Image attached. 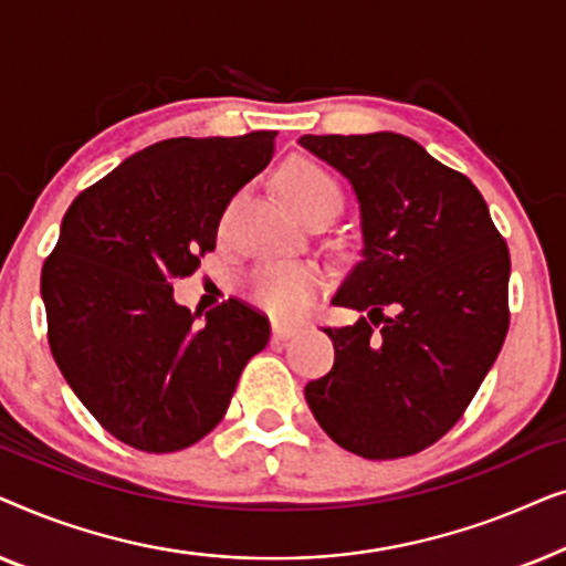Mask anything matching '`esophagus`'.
Listing matches in <instances>:
<instances>
[{
  "label": "esophagus",
  "instance_id": "1",
  "mask_svg": "<svg viewBox=\"0 0 566 566\" xmlns=\"http://www.w3.org/2000/svg\"><path fill=\"white\" fill-rule=\"evenodd\" d=\"M301 332L298 324H285V322H273V339H289Z\"/></svg>",
  "mask_w": 566,
  "mask_h": 566
}]
</instances>
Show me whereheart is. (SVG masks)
I'll return each instance as SVG.
<instances>
[{"instance_id":"heart-1","label":"heart","mask_w":566,"mask_h":566,"mask_svg":"<svg viewBox=\"0 0 566 566\" xmlns=\"http://www.w3.org/2000/svg\"><path fill=\"white\" fill-rule=\"evenodd\" d=\"M277 190L291 211L306 216L314 208H332L339 203V188L327 169L316 161L293 157L277 175ZM324 285L322 268L312 262H275L260 268L250 281V293L262 308L281 319H296L312 306V301Z\"/></svg>"}]
</instances>
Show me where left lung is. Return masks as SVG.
<instances>
[{
    "mask_svg": "<svg viewBox=\"0 0 566 566\" xmlns=\"http://www.w3.org/2000/svg\"><path fill=\"white\" fill-rule=\"evenodd\" d=\"M298 144L358 198L360 260L332 304L368 312L324 329L335 366L306 384L308 409L345 451L412 455L459 422L497 360L510 322L507 244L474 182L412 138L378 130Z\"/></svg>",
    "mask_w": 566,
    "mask_h": 566,
    "instance_id": "left-lung-1",
    "label": "left lung"
}]
</instances>
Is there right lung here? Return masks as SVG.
Here are the masks:
<instances>
[{
  "label": "right lung",
  "mask_w": 566,
  "mask_h": 566,
  "mask_svg": "<svg viewBox=\"0 0 566 566\" xmlns=\"http://www.w3.org/2000/svg\"><path fill=\"white\" fill-rule=\"evenodd\" d=\"M275 130L167 138L69 206L41 273L49 345L66 384L130 448L169 453L208 436L270 324L229 298L206 319L172 283L216 250L229 200L273 159Z\"/></svg>",
  "instance_id": "obj_1"
}]
</instances>
